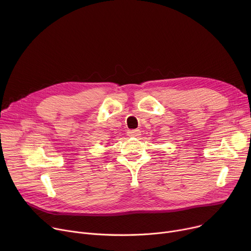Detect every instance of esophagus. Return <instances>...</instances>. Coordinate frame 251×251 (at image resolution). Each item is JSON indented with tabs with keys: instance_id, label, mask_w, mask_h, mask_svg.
<instances>
[{
	"instance_id": "1",
	"label": "esophagus",
	"mask_w": 251,
	"mask_h": 251,
	"mask_svg": "<svg viewBox=\"0 0 251 251\" xmlns=\"http://www.w3.org/2000/svg\"><path fill=\"white\" fill-rule=\"evenodd\" d=\"M128 135L131 137H137L139 135H141V131L139 129H132V130H128Z\"/></svg>"
}]
</instances>
